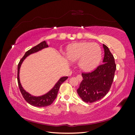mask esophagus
Here are the masks:
<instances>
[{
  "instance_id": "1",
  "label": "esophagus",
  "mask_w": 135,
  "mask_h": 135,
  "mask_svg": "<svg viewBox=\"0 0 135 135\" xmlns=\"http://www.w3.org/2000/svg\"><path fill=\"white\" fill-rule=\"evenodd\" d=\"M76 78L79 81H81V80H82L83 78H82V76H81V75L78 74V75H76Z\"/></svg>"
}]
</instances>
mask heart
Listing matches in <instances>:
<instances>
[{"mask_svg": "<svg viewBox=\"0 0 135 135\" xmlns=\"http://www.w3.org/2000/svg\"><path fill=\"white\" fill-rule=\"evenodd\" d=\"M67 56L71 61L80 60V68L85 71H90L100 62L102 57L101 49L96 43H78L68 48Z\"/></svg>", "mask_w": 135, "mask_h": 135, "instance_id": "b5f03b06", "label": "heart"}]
</instances>
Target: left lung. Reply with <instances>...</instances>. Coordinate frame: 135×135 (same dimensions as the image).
I'll list each match as a JSON object with an SVG mask.
<instances>
[{
    "instance_id": "left-lung-1",
    "label": "left lung",
    "mask_w": 135,
    "mask_h": 135,
    "mask_svg": "<svg viewBox=\"0 0 135 135\" xmlns=\"http://www.w3.org/2000/svg\"><path fill=\"white\" fill-rule=\"evenodd\" d=\"M103 64L91 72L82 73L83 80L77 92L85 103H92L103 98L109 91L114 78L116 64L108 47L103 44Z\"/></svg>"
}]
</instances>
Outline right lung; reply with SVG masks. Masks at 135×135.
Segmentation results:
<instances>
[{
    "label": "right lung",
    "mask_w": 135,
    "mask_h": 135,
    "mask_svg": "<svg viewBox=\"0 0 135 135\" xmlns=\"http://www.w3.org/2000/svg\"><path fill=\"white\" fill-rule=\"evenodd\" d=\"M48 46L47 44L46 41H43L40 43L36 45V46L32 47L30 50L27 51L25 55L23 56V57L20 61V62L18 64V70H17V81L18 87L20 88V90L21 91V93L24 99L26 100L27 103H28L29 104L34 106V107H47L51 105L53 102L56 99V98L57 95V93L59 92V90L60 89V87L62 83L66 80L68 79V76H64L61 78L60 80L58 81V82L56 84V85L54 86L51 90L48 92L47 93L45 94L44 95H43L42 96L39 97H35L31 95L30 94L27 93L24 90L23 88H22V85L20 83V79H19V72H20V66L23 62V61L25 59V58L27 56H28L30 54H33V53L38 52L40 50H42V49L48 47Z\"/></svg>",
    "instance_id": "1"
}]
</instances>
